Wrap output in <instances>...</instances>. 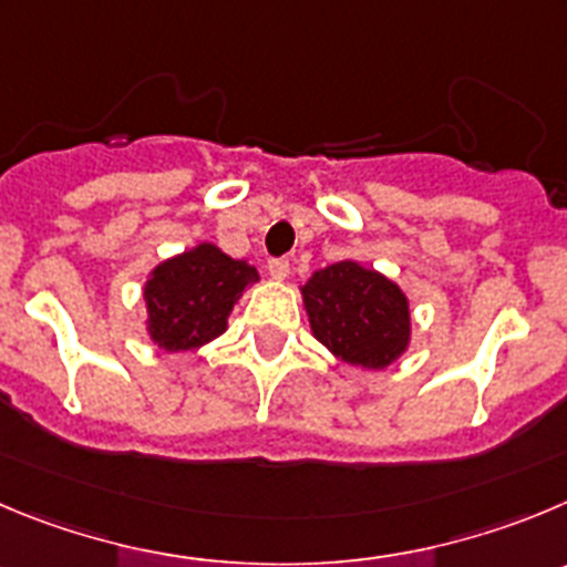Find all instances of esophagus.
<instances>
[{
	"instance_id": "34e87169",
	"label": "esophagus",
	"mask_w": 567,
	"mask_h": 567,
	"mask_svg": "<svg viewBox=\"0 0 567 567\" xmlns=\"http://www.w3.org/2000/svg\"><path fill=\"white\" fill-rule=\"evenodd\" d=\"M268 274H271L274 279H285L290 274V259L288 257L268 259Z\"/></svg>"
}]
</instances>
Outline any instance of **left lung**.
I'll list each match as a JSON object with an SVG mask.
<instances>
[{
	"mask_svg": "<svg viewBox=\"0 0 567 567\" xmlns=\"http://www.w3.org/2000/svg\"><path fill=\"white\" fill-rule=\"evenodd\" d=\"M301 296L313 336L341 361L383 369L403 355L411 336L409 299L378 271L343 259L316 271Z\"/></svg>",
	"mask_w": 567,
	"mask_h": 567,
	"instance_id": "left-lung-1",
	"label": "left lung"
}]
</instances>
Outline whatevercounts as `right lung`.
Instances as JSON below:
<instances>
[{"label": "right lung", "instance_id": "add662e5", "mask_svg": "<svg viewBox=\"0 0 567 567\" xmlns=\"http://www.w3.org/2000/svg\"><path fill=\"white\" fill-rule=\"evenodd\" d=\"M257 282V268L212 243L167 259L145 285L147 332L167 352H184L226 330L235 301Z\"/></svg>", "mask_w": 567, "mask_h": 567}]
</instances>
